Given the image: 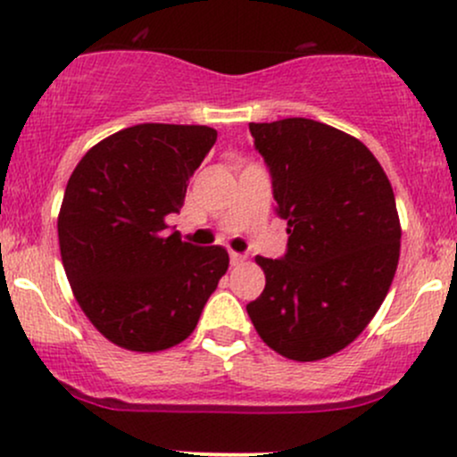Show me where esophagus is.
Segmentation results:
<instances>
[{
	"label": "esophagus",
	"mask_w": 457,
	"mask_h": 457,
	"mask_svg": "<svg viewBox=\"0 0 457 457\" xmlns=\"http://www.w3.org/2000/svg\"><path fill=\"white\" fill-rule=\"evenodd\" d=\"M229 262H232V267H238V264L245 262V255L237 253V252H229Z\"/></svg>",
	"instance_id": "obj_1"
}]
</instances>
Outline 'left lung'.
<instances>
[{"instance_id":"obj_1","label":"left lung","mask_w":457,"mask_h":457,"mask_svg":"<svg viewBox=\"0 0 457 457\" xmlns=\"http://www.w3.org/2000/svg\"><path fill=\"white\" fill-rule=\"evenodd\" d=\"M249 132L288 220V249L279 260L255 258L267 286L247 314L284 358H329L362 334L393 284L401 247L393 187L367 145L332 125L293 117L249 123Z\"/></svg>"}]
</instances>
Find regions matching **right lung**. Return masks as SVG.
Segmentation results:
<instances>
[{"mask_svg": "<svg viewBox=\"0 0 457 457\" xmlns=\"http://www.w3.org/2000/svg\"><path fill=\"white\" fill-rule=\"evenodd\" d=\"M217 140L208 125L140 123L88 149L58 214L69 284L110 343L152 353L187 340L229 267L223 247L169 234L188 179Z\"/></svg>", "mask_w": 457, "mask_h": 457, "instance_id": "right-lung-1", "label": "right lung"}]
</instances>
